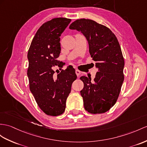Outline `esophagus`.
I'll return each mask as SVG.
<instances>
[{
	"instance_id": "esophagus-1",
	"label": "esophagus",
	"mask_w": 147,
	"mask_h": 147,
	"mask_svg": "<svg viewBox=\"0 0 147 147\" xmlns=\"http://www.w3.org/2000/svg\"><path fill=\"white\" fill-rule=\"evenodd\" d=\"M76 75L77 76V77H79L80 74V71L77 69V70H76Z\"/></svg>"
}]
</instances>
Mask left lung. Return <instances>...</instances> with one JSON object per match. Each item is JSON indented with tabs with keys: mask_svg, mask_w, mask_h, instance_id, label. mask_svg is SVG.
I'll return each instance as SVG.
<instances>
[{
	"mask_svg": "<svg viewBox=\"0 0 147 147\" xmlns=\"http://www.w3.org/2000/svg\"><path fill=\"white\" fill-rule=\"evenodd\" d=\"M69 28L80 31L87 38L89 52L98 69L94 80L85 76L80 91L88 112L103 113L115 104L124 80V59L119 42L109 28L91 19H77Z\"/></svg>",
	"mask_w": 147,
	"mask_h": 147,
	"instance_id": "obj_1",
	"label": "left lung"
}]
</instances>
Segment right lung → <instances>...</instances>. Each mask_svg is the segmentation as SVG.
Wrapping results in <instances>:
<instances>
[{
	"label": "right lung",
	"instance_id": "obj_1",
	"mask_svg": "<svg viewBox=\"0 0 147 147\" xmlns=\"http://www.w3.org/2000/svg\"><path fill=\"white\" fill-rule=\"evenodd\" d=\"M71 19L54 18L43 24L32 40L27 53L30 90L38 106L48 115L58 116L65 109L66 100L77 75L69 66L55 76L53 67L62 68L59 57L60 38Z\"/></svg>",
	"mask_w": 147,
	"mask_h": 147
}]
</instances>
